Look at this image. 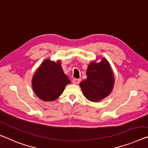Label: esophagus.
<instances>
[{
  "label": "esophagus",
  "instance_id": "34e87169",
  "mask_svg": "<svg viewBox=\"0 0 148 148\" xmlns=\"http://www.w3.org/2000/svg\"><path fill=\"white\" fill-rule=\"evenodd\" d=\"M80 81H81V79H80L74 78V79L72 80L73 83H74V84H79V83H80Z\"/></svg>",
  "mask_w": 148,
  "mask_h": 148
}]
</instances>
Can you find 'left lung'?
I'll return each mask as SVG.
<instances>
[{
    "label": "left lung",
    "instance_id": "1",
    "mask_svg": "<svg viewBox=\"0 0 148 148\" xmlns=\"http://www.w3.org/2000/svg\"><path fill=\"white\" fill-rule=\"evenodd\" d=\"M87 78L80 83L85 97L92 102H97L107 97L112 91L113 73L105 59L100 63L92 62L88 65Z\"/></svg>",
    "mask_w": 148,
    "mask_h": 148
}]
</instances>
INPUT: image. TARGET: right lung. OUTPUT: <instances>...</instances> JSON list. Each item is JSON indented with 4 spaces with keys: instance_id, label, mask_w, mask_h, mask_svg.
<instances>
[{
    "instance_id": "right-lung-1",
    "label": "right lung",
    "mask_w": 148,
    "mask_h": 148,
    "mask_svg": "<svg viewBox=\"0 0 148 148\" xmlns=\"http://www.w3.org/2000/svg\"><path fill=\"white\" fill-rule=\"evenodd\" d=\"M71 83L64 74L61 63L44 61L35 73L32 87L36 95L44 101H52L62 94L65 86Z\"/></svg>"
}]
</instances>
